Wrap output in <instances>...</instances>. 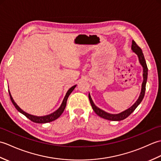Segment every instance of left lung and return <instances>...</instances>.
<instances>
[{
    "label": "left lung",
    "mask_w": 161,
    "mask_h": 161,
    "mask_svg": "<svg viewBox=\"0 0 161 161\" xmlns=\"http://www.w3.org/2000/svg\"><path fill=\"white\" fill-rule=\"evenodd\" d=\"M131 50H133V52H134L136 54L138 55V59H139V62L141 64V66L143 68V81L142 84V88H141V94H140V96L138 99L136 101L134 104H133L131 107L129 108L126 110L122 111L119 114H108L107 112H105L104 111L102 110L100 108H98L93 103V100H92V98L90 95V93L88 94V98H89V100L91 102V107L93 108V111L95 112L97 115L100 116V117L106 119H108V120H111V121H120L126 118L129 115L131 114V113L134 111L135 109L137 108L138 106L141 104V102L143 100V97L145 96V87H146V83H147V72H148V68L147 66L146 61L144 57V54L142 53V51L141 50V47H140L136 43L134 42V41H132V45H131Z\"/></svg>",
    "instance_id": "1"
}]
</instances>
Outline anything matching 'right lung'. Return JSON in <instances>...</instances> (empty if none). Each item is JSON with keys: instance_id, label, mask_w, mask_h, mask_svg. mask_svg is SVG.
I'll list each match as a JSON object with an SVG mask.
<instances>
[{"instance_id": "right-lung-1", "label": "right lung", "mask_w": 161, "mask_h": 161, "mask_svg": "<svg viewBox=\"0 0 161 161\" xmlns=\"http://www.w3.org/2000/svg\"><path fill=\"white\" fill-rule=\"evenodd\" d=\"M75 87H76V85H75V86H72L70 88H69V90L67 91V93L66 94V96L64 97V100L62 102V103H61V104L60 106V107L58 108L57 111L53 112V114H49V115H44V116L33 115L29 114H28V113H26V112H25L24 111H23L22 109L20 108L19 107V106L16 104V102H14V100H13V98L12 97L11 93H10L9 91V96H10V99H11V101H12V102L13 103V104L14 105L15 108L20 113H21L22 114H23L24 115H25V117L28 118L31 121H32L34 122H36V123H47V122H52V121L55 120L56 119H57L61 114H62V113L64 112L65 108H66L68 97L70 95V94L72 93V92H73V91L75 89Z\"/></svg>"}]
</instances>
